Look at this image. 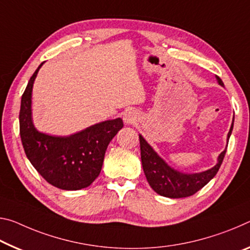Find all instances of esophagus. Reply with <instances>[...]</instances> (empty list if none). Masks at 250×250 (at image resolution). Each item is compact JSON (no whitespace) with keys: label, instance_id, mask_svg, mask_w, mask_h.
I'll return each instance as SVG.
<instances>
[{"label":"esophagus","instance_id":"obj_1","mask_svg":"<svg viewBox=\"0 0 250 250\" xmlns=\"http://www.w3.org/2000/svg\"><path fill=\"white\" fill-rule=\"evenodd\" d=\"M124 120L126 125L134 124V121H136V113L131 110L126 111V112L124 114Z\"/></svg>","mask_w":250,"mask_h":250}]
</instances>
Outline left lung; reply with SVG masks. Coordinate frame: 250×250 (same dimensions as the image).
<instances>
[{"label":"left lung","instance_id":"obj_1","mask_svg":"<svg viewBox=\"0 0 250 250\" xmlns=\"http://www.w3.org/2000/svg\"><path fill=\"white\" fill-rule=\"evenodd\" d=\"M217 80L220 85H224L219 77H217ZM231 130L232 125L228 133V140L231 134ZM139 141L142 168H144L146 180L154 191L159 193L160 196L168 198H185L195 195L197 191H199L217 175L218 170L223 164L226 150H227L226 149L220 153L218 158V164L213 168L207 171L195 173V175H186L170 168L141 136H139Z\"/></svg>","mask_w":250,"mask_h":250}]
</instances>
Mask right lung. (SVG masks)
Segmentation results:
<instances>
[{
  "instance_id": "right-lung-1",
  "label": "right lung",
  "mask_w": 250,
  "mask_h": 250,
  "mask_svg": "<svg viewBox=\"0 0 250 250\" xmlns=\"http://www.w3.org/2000/svg\"><path fill=\"white\" fill-rule=\"evenodd\" d=\"M35 70L21 99L20 136L27 159L44 179L63 190H79L97 179L108 145L124 126L120 118L94 125L70 137H52L37 131L31 119V94Z\"/></svg>"
}]
</instances>
